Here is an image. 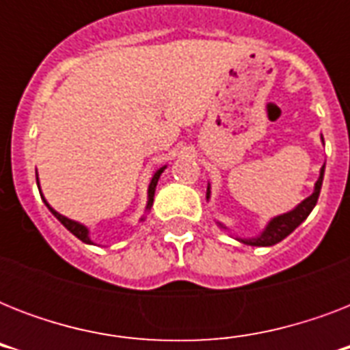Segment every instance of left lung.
Segmentation results:
<instances>
[{
    "mask_svg": "<svg viewBox=\"0 0 350 350\" xmlns=\"http://www.w3.org/2000/svg\"><path fill=\"white\" fill-rule=\"evenodd\" d=\"M323 172H325V165L321 167L320 178H318V181H316V185H314V192H312L307 200H304V202L299 203L298 207L294 208V211L271 219V224L267 225V229L263 230L258 238L239 239V241L245 245H254V247H271V245L280 243L283 238H287L288 234L293 232V230L296 229V227H298V225L307 218V216H309L310 211L314 208L316 202H318V198H320L321 183H323ZM208 194H211V192H208L207 189V198Z\"/></svg>",
    "mask_w": 350,
    "mask_h": 350,
    "instance_id": "left-lung-1",
    "label": "left lung"
}]
</instances>
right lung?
<instances>
[{"mask_svg": "<svg viewBox=\"0 0 350 350\" xmlns=\"http://www.w3.org/2000/svg\"><path fill=\"white\" fill-rule=\"evenodd\" d=\"M163 170H165V167H161V169H159L158 172H156V174L152 176V180H150V185H148L147 211H148V208H150V207H152L154 191H156V185H158L159 176H161V172H163ZM36 181H38V178H36ZM40 194H41V192H40ZM43 202H45V205H46V207H49V211H51V213L54 214V216H56V218L59 219V221H62L63 227H65V229L70 230V232H72L74 236H76V238L81 239V241H85V243H92V241H90V238H89V230H87V227H83V225L78 224V221H72V219L65 218V216H62V214H59V213H56V211H54V208H52L51 205H49V203H46L45 198H43Z\"/></svg>", "mask_w": 350, "mask_h": 350, "instance_id": "1", "label": "right lung"}]
</instances>
